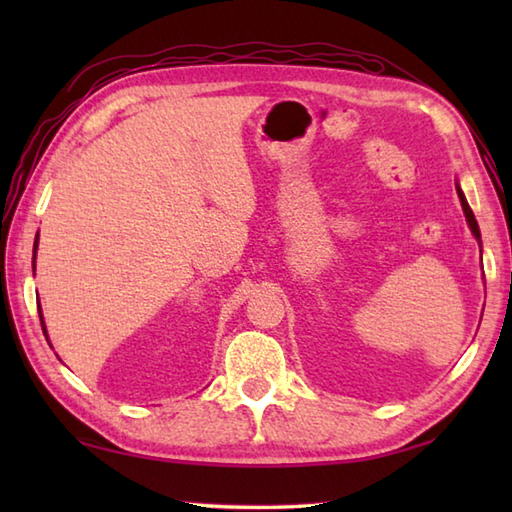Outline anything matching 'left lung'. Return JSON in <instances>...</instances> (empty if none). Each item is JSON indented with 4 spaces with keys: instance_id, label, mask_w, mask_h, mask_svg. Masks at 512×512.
I'll return each mask as SVG.
<instances>
[{
    "instance_id": "8db88e82",
    "label": "left lung",
    "mask_w": 512,
    "mask_h": 512,
    "mask_svg": "<svg viewBox=\"0 0 512 512\" xmlns=\"http://www.w3.org/2000/svg\"><path fill=\"white\" fill-rule=\"evenodd\" d=\"M458 195H460V202H462V209H464V215H466V222H469V226H471V231H473V235L477 237V242H480V226H477V222H475V215H473V211H471V206H469V202H466V198H464V193L458 189Z\"/></svg>"
}]
</instances>
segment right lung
<instances>
[{
	"label": "right lung",
	"mask_w": 512,
	"mask_h": 512,
	"mask_svg": "<svg viewBox=\"0 0 512 512\" xmlns=\"http://www.w3.org/2000/svg\"><path fill=\"white\" fill-rule=\"evenodd\" d=\"M37 244H39V233H37V237H35V248H32V253H35V257H37ZM35 266V264H32ZM39 308V319H41V328H43V334H46V325H43V317H41V306H37Z\"/></svg>",
	"instance_id": "add662e5"
}]
</instances>
